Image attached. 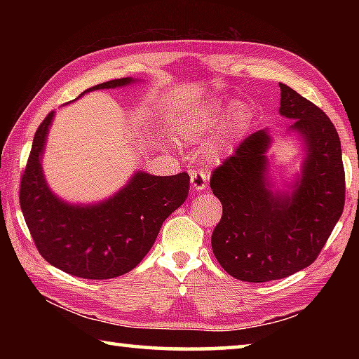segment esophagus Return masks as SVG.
I'll list each match as a JSON object with an SVG mask.
<instances>
[{
	"mask_svg": "<svg viewBox=\"0 0 359 359\" xmlns=\"http://www.w3.org/2000/svg\"><path fill=\"white\" fill-rule=\"evenodd\" d=\"M190 180H191V187L194 191H203V190H205V187H208L209 175L204 171H191Z\"/></svg>",
	"mask_w": 359,
	"mask_h": 359,
	"instance_id": "1",
	"label": "esophagus"
}]
</instances>
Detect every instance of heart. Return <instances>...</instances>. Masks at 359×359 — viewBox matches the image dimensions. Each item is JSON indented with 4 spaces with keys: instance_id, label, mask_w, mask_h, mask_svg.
I'll use <instances>...</instances> for the list:
<instances>
[{
    "instance_id": "b5f03b06",
    "label": "heart",
    "mask_w": 359,
    "mask_h": 359,
    "mask_svg": "<svg viewBox=\"0 0 359 359\" xmlns=\"http://www.w3.org/2000/svg\"><path fill=\"white\" fill-rule=\"evenodd\" d=\"M238 107V102L234 101H222V100H210L204 102H196L190 107L180 109L175 115V128L179 135L185 137L187 141H196L205 133H209L214 126L222 121L224 112L231 109ZM247 118V114L242 107L236 109V112L231 118L229 125L224 128L223 135L210 145V155L215 158H223L229 155L233 150V139L238 126L242 125V121Z\"/></svg>"
}]
</instances>
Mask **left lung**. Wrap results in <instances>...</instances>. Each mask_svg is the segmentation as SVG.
I'll list each match as a JSON object with an SVG mask.
<instances>
[{
	"mask_svg": "<svg viewBox=\"0 0 359 359\" xmlns=\"http://www.w3.org/2000/svg\"><path fill=\"white\" fill-rule=\"evenodd\" d=\"M278 112L293 120L287 135L304 151L290 184H272L267 128L248 136L210 179L223 205L212 250L223 269L242 282L278 280L311 266L344 210L342 149L331 120L285 83Z\"/></svg>",
	"mask_w": 359,
	"mask_h": 359,
	"instance_id": "obj_1",
	"label": "left lung"
}]
</instances>
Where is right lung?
I'll use <instances>...</instances> for the list:
<instances>
[{
    "label": "right lung",
    "mask_w": 359,
    "mask_h": 359,
    "mask_svg": "<svg viewBox=\"0 0 359 359\" xmlns=\"http://www.w3.org/2000/svg\"><path fill=\"white\" fill-rule=\"evenodd\" d=\"M137 82L123 77L85 90L121 88ZM79 96V98H81ZM55 111L39 125L22 175L20 208L32 238L47 263L66 274L104 280L123 276L149 253L163 222L185 203L187 172L151 175L136 171L131 179L98 203H68L48 187L42 158Z\"/></svg>",
    "instance_id": "right-lung-1"
}]
</instances>
